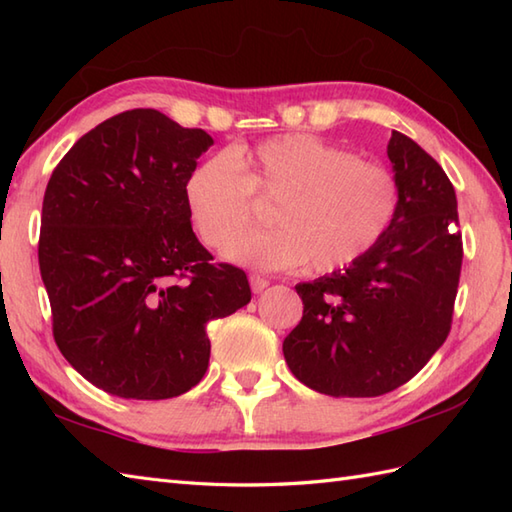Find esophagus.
Masks as SVG:
<instances>
[{
    "mask_svg": "<svg viewBox=\"0 0 512 512\" xmlns=\"http://www.w3.org/2000/svg\"><path fill=\"white\" fill-rule=\"evenodd\" d=\"M248 281H250V290H253L255 295H259V292H264V290L268 288V284H270L268 279L259 277V275H250V277H248Z\"/></svg>",
    "mask_w": 512,
    "mask_h": 512,
    "instance_id": "esophagus-1",
    "label": "esophagus"
}]
</instances>
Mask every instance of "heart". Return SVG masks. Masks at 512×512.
<instances>
[{
	"instance_id": "b5f03b06",
	"label": "heart",
	"mask_w": 512,
	"mask_h": 512,
	"mask_svg": "<svg viewBox=\"0 0 512 512\" xmlns=\"http://www.w3.org/2000/svg\"><path fill=\"white\" fill-rule=\"evenodd\" d=\"M253 197L275 199L276 228L236 240L252 221ZM184 200L204 246L259 270H290L310 262L334 273L372 253L394 226L400 180L380 162L312 134L270 138L231 156H211L184 182Z\"/></svg>"
}]
</instances>
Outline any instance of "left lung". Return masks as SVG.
Instances as JSON below:
<instances>
[{"label":"left lung","instance_id":"left-lung-1","mask_svg":"<svg viewBox=\"0 0 512 512\" xmlns=\"http://www.w3.org/2000/svg\"><path fill=\"white\" fill-rule=\"evenodd\" d=\"M402 204L389 235L345 270L295 286L303 317L284 356L303 385L374 398L405 385L447 341L462 270L458 200L418 143L391 132Z\"/></svg>","mask_w":512,"mask_h":512}]
</instances>
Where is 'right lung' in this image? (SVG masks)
I'll list each match as a JSON object with an SVG mask.
<instances>
[{"label":"right lung","mask_w":512,"mask_h":512,"mask_svg":"<svg viewBox=\"0 0 512 512\" xmlns=\"http://www.w3.org/2000/svg\"><path fill=\"white\" fill-rule=\"evenodd\" d=\"M211 145L204 129L129 110L81 136L52 171L39 233L52 334L107 394L189 391L209 367L206 323L250 301L244 270L213 264L191 228L184 182Z\"/></svg>","instance_id":"1"}]
</instances>
